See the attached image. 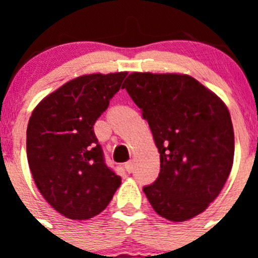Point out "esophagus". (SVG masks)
<instances>
[{"label": "esophagus", "instance_id": "34e87169", "mask_svg": "<svg viewBox=\"0 0 258 258\" xmlns=\"http://www.w3.org/2000/svg\"><path fill=\"white\" fill-rule=\"evenodd\" d=\"M124 168H126V171H127V172H128V173L134 172V168H135L134 161H132V160H130L128 162H126V163H124Z\"/></svg>", "mask_w": 258, "mask_h": 258}]
</instances>
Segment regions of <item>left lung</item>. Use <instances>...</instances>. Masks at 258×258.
<instances>
[{
    "label": "left lung",
    "instance_id": "obj_1",
    "mask_svg": "<svg viewBox=\"0 0 258 258\" xmlns=\"http://www.w3.org/2000/svg\"><path fill=\"white\" fill-rule=\"evenodd\" d=\"M122 88L147 119L161 170L144 192L173 222L200 215L221 192L233 163L235 135L225 103L187 75L135 72Z\"/></svg>",
    "mask_w": 258,
    "mask_h": 258
}]
</instances>
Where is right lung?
<instances>
[{"label": "right lung", "instance_id": "1", "mask_svg": "<svg viewBox=\"0 0 258 258\" xmlns=\"http://www.w3.org/2000/svg\"><path fill=\"white\" fill-rule=\"evenodd\" d=\"M126 76L77 77L43 98L30 117V170L46 201L67 218L88 220L102 212L121 184L106 165L93 126Z\"/></svg>", "mask_w": 258, "mask_h": 258}]
</instances>
